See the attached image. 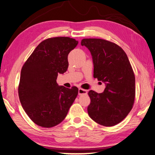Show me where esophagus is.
Segmentation results:
<instances>
[{
	"label": "esophagus",
	"mask_w": 155,
	"mask_h": 155,
	"mask_svg": "<svg viewBox=\"0 0 155 155\" xmlns=\"http://www.w3.org/2000/svg\"><path fill=\"white\" fill-rule=\"evenodd\" d=\"M78 94H79V95L87 94V91L85 89H83L82 88H80L79 89H78Z\"/></svg>",
	"instance_id": "34e87169"
}]
</instances>
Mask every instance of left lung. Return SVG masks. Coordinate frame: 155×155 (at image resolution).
<instances>
[{
	"instance_id": "left-lung-1",
	"label": "left lung",
	"mask_w": 155,
	"mask_h": 155,
	"mask_svg": "<svg viewBox=\"0 0 155 155\" xmlns=\"http://www.w3.org/2000/svg\"><path fill=\"white\" fill-rule=\"evenodd\" d=\"M93 57V78L106 84L103 93H88V115L100 125L113 126L121 122L133 107L135 78L127 55L115 43L100 38H84Z\"/></svg>"
}]
</instances>
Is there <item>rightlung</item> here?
Returning <instances> with one entry per match:
<instances>
[{
  "label": "right lung",
  "mask_w": 155,
  "mask_h": 155,
  "mask_svg": "<svg viewBox=\"0 0 155 155\" xmlns=\"http://www.w3.org/2000/svg\"><path fill=\"white\" fill-rule=\"evenodd\" d=\"M78 42L69 37H54L38 45L22 66L18 95L25 113L44 128L57 126L64 120L78 94V88L59 87L58 73L68 67V55Z\"/></svg>",
  "instance_id": "right-lung-1"
}]
</instances>
